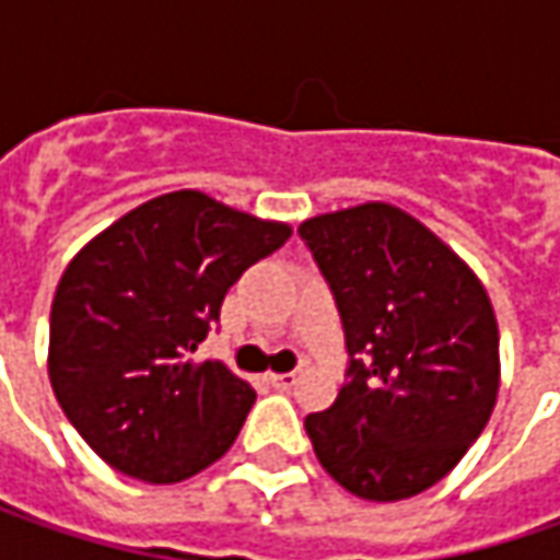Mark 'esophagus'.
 Wrapping results in <instances>:
<instances>
[{
  "mask_svg": "<svg viewBox=\"0 0 560 560\" xmlns=\"http://www.w3.org/2000/svg\"><path fill=\"white\" fill-rule=\"evenodd\" d=\"M268 383L273 386V389H280V393H287V389H292L295 386V374H270Z\"/></svg>",
  "mask_w": 560,
  "mask_h": 560,
  "instance_id": "1",
  "label": "esophagus"
}]
</instances>
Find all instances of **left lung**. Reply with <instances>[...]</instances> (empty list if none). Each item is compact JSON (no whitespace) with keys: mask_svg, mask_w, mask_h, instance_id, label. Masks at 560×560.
Returning <instances> with one entry per match:
<instances>
[{"mask_svg":"<svg viewBox=\"0 0 560 560\" xmlns=\"http://www.w3.org/2000/svg\"><path fill=\"white\" fill-rule=\"evenodd\" d=\"M334 292L346 383L305 418L317 462L368 502L411 499L462 462L499 393V327L483 283L396 205L299 226Z\"/></svg>","mask_w":560,"mask_h":560,"instance_id":"1","label":"left lung"}]
</instances>
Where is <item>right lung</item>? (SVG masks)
Instances as JSON below:
<instances>
[{
    "label": "right lung",
    "instance_id": "add662e5",
    "mask_svg": "<svg viewBox=\"0 0 560 560\" xmlns=\"http://www.w3.org/2000/svg\"><path fill=\"white\" fill-rule=\"evenodd\" d=\"M290 233L180 189L77 252L52 299L49 380L102 462L180 483L233 445L255 389L192 352L221 320L226 290Z\"/></svg>",
    "mask_w": 560,
    "mask_h": 560
}]
</instances>
